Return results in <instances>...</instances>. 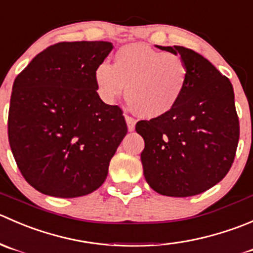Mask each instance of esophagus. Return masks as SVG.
I'll use <instances>...</instances> for the list:
<instances>
[{
	"instance_id": "1",
	"label": "esophagus",
	"mask_w": 253,
	"mask_h": 253,
	"mask_svg": "<svg viewBox=\"0 0 253 253\" xmlns=\"http://www.w3.org/2000/svg\"><path fill=\"white\" fill-rule=\"evenodd\" d=\"M126 122L127 126V130H129V131H132V130L135 129V119L129 116H126Z\"/></svg>"
}]
</instances>
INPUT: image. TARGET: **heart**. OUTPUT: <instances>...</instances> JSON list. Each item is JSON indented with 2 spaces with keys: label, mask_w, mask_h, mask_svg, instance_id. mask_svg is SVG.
Returning a JSON list of instances; mask_svg holds the SVG:
<instances>
[{
  "label": "heart",
  "mask_w": 253,
  "mask_h": 253,
  "mask_svg": "<svg viewBox=\"0 0 253 253\" xmlns=\"http://www.w3.org/2000/svg\"><path fill=\"white\" fill-rule=\"evenodd\" d=\"M189 79L187 61L179 54L129 44L116 52L113 64L98 65L94 84L106 103H113L126 88V101L140 117L159 118L178 104Z\"/></svg>",
  "instance_id": "heart-1"
}]
</instances>
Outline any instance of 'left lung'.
<instances>
[{"label": "left lung", "instance_id": "8db88e82", "mask_svg": "<svg viewBox=\"0 0 253 253\" xmlns=\"http://www.w3.org/2000/svg\"><path fill=\"white\" fill-rule=\"evenodd\" d=\"M156 47L181 55L189 79L171 112L136 123L145 141L144 176L162 196H197L219 183L234 162L240 136L234 88L198 52L177 45Z\"/></svg>", "mask_w": 253, "mask_h": 253}]
</instances>
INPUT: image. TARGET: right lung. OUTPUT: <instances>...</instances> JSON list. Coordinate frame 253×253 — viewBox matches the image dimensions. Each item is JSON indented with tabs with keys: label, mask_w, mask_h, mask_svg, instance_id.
<instances>
[{
	"label": "right lung",
	"mask_w": 253,
	"mask_h": 253,
	"mask_svg": "<svg viewBox=\"0 0 253 253\" xmlns=\"http://www.w3.org/2000/svg\"><path fill=\"white\" fill-rule=\"evenodd\" d=\"M111 42H62L39 52L16 77L8 140L33 188L57 198L92 193L108 174L127 132L123 112L97 93L94 70Z\"/></svg>",
	"instance_id": "right-lung-1"
}]
</instances>
